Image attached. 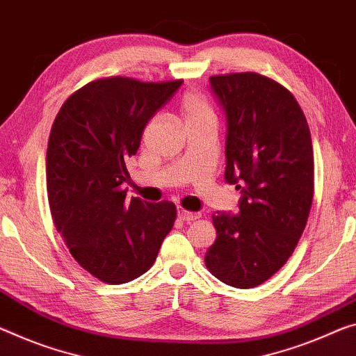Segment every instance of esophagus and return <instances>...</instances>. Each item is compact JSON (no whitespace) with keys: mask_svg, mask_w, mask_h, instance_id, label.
<instances>
[{"mask_svg":"<svg viewBox=\"0 0 356 356\" xmlns=\"http://www.w3.org/2000/svg\"><path fill=\"white\" fill-rule=\"evenodd\" d=\"M178 218L184 222H193L195 220H199L200 213H193V211H188L184 209H178Z\"/></svg>","mask_w":356,"mask_h":356,"instance_id":"obj_1","label":"esophagus"}]
</instances>
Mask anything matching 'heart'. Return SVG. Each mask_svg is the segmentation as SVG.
I'll return each mask as SVG.
<instances>
[{
	"instance_id": "b5f03b06",
	"label": "heart",
	"mask_w": 356,
	"mask_h": 356,
	"mask_svg": "<svg viewBox=\"0 0 356 356\" xmlns=\"http://www.w3.org/2000/svg\"><path fill=\"white\" fill-rule=\"evenodd\" d=\"M179 111L184 119V124L194 125L207 121H215V111H213L209 100L200 92L189 90L181 97L179 102Z\"/></svg>"
}]
</instances>
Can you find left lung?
<instances>
[{"mask_svg": "<svg viewBox=\"0 0 356 356\" xmlns=\"http://www.w3.org/2000/svg\"><path fill=\"white\" fill-rule=\"evenodd\" d=\"M226 111V181L238 213L211 216L216 240L205 254L211 275L254 288L278 272L304 232L314 200V147L307 119L285 86L254 71L215 74Z\"/></svg>", "mask_w": 356, "mask_h": 356, "instance_id": "8db88e82", "label": "left lung"}]
</instances>
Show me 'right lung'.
<instances>
[{"label":"right lung","mask_w":356,"mask_h":356,"mask_svg":"<svg viewBox=\"0 0 356 356\" xmlns=\"http://www.w3.org/2000/svg\"><path fill=\"white\" fill-rule=\"evenodd\" d=\"M181 83L98 78L73 92L52 124L46 181L54 224L76 262L108 285L149 270L177 220L168 200H125L122 183L147 121Z\"/></svg>","instance_id":"1"}]
</instances>
